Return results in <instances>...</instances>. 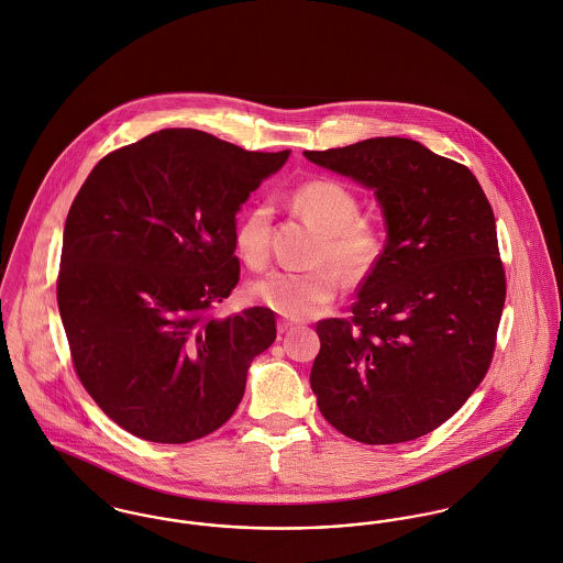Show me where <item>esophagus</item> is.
Listing matches in <instances>:
<instances>
[{
	"label": "esophagus",
	"instance_id": "esophagus-1",
	"mask_svg": "<svg viewBox=\"0 0 563 563\" xmlns=\"http://www.w3.org/2000/svg\"><path fill=\"white\" fill-rule=\"evenodd\" d=\"M295 329V322H290V320H279L277 322V331L284 335V333H288V331H292Z\"/></svg>",
	"mask_w": 563,
	"mask_h": 563
}]
</instances>
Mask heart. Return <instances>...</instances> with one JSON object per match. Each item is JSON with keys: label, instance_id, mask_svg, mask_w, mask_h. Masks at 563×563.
<instances>
[{"label": "heart", "instance_id": "b5f03b06", "mask_svg": "<svg viewBox=\"0 0 563 563\" xmlns=\"http://www.w3.org/2000/svg\"><path fill=\"white\" fill-rule=\"evenodd\" d=\"M292 208L318 232L320 243L311 271H273L254 282L247 292L260 306L290 320L320 313L340 292V275L349 284L363 282L383 260L385 230L369 217H361L357 194L335 178H311L290 194ZM273 210L254 205L239 221L234 245L243 262L262 271L271 262ZM341 273L338 274L336 271Z\"/></svg>", "mask_w": 563, "mask_h": 563}]
</instances>
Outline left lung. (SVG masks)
Listing matches in <instances>:
<instances>
[{
    "label": "left lung",
    "mask_w": 563,
    "mask_h": 563,
    "mask_svg": "<svg viewBox=\"0 0 563 563\" xmlns=\"http://www.w3.org/2000/svg\"><path fill=\"white\" fill-rule=\"evenodd\" d=\"M306 156L374 189L387 223L353 316L316 324L318 409L358 443L419 439L461 410L497 346L506 271L490 202L466 165L405 137Z\"/></svg>",
    "instance_id": "1"
}]
</instances>
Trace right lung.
Here are the masks:
<instances>
[{
  "mask_svg": "<svg viewBox=\"0 0 563 563\" xmlns=\"http://www.w3.org/2000/svg\"><path fill=\"white\" fill-rule=\"evenodd\" d=\"M288 154L163 129L102 156L79 189L57 307L81 385L126 432L189 443L241 405L275 313L217 318L212 307L239 284L236 212Z\"/></svg>",
  "mask_w": 563,
  "mask_h": 563,
  "instance_id": "1",
  "label": "right lung"
}]
</instances>
